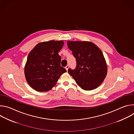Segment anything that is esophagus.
Segmentation results:
<instances>
[{"label": "esophagus", "mask_w": 134, "mask_h": 134, "mask_svg": "<svg viewBox=\"0 0 134 134\" xmlns=\"http://www.w3.org/2000/svg\"><path fill=\"white\" fill-rule=\"evenodd\" d=\"M69 65H67L66 67H65V69H66V70L67 71H68V68H69Z\"/></svg>", "instance_id": "obj_1"}]
</instances>
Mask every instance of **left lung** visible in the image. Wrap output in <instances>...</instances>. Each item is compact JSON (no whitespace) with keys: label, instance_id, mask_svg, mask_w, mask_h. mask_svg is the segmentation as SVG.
<instances>
[{"label":"left lung","instance_id":"1","mask_svg":"<svg viewBox=\"0 0 134 134\" xmlns=\"http://www.w3.org/2000/svg\"><path fill=\"white\" fill-rule=\"evenodd\" d=\"M67 45L76 59L75 70L68 72L83 90L90 91L99 87L108 71L106 60L100 49L90 41H68Z\"/></svg>","mask_w":134,"mask_h":134}]
</instances>
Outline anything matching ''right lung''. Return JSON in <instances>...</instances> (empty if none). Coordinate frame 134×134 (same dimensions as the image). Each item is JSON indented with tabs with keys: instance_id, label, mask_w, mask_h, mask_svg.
I'll return each instance as SVG.
<instances>
[{
	"instance_id": "obj_1",
	"label": "right lung",
	"mask_w": 134,
	"mask_h": 134,
	"mask_svg": "<svg viewBox=\"0 0 134 134\" xmlns=\"http://www.w3.org/2000/svg\"><path fill=\"white\" fill-rule=\"evenodd\" d=\"M63 41L50 40L37 44L30 52L24 67V74L29 85L38 92H47L56 84L66 70L60 66L58 52Z\"/></svg>"
}]
</instances>
